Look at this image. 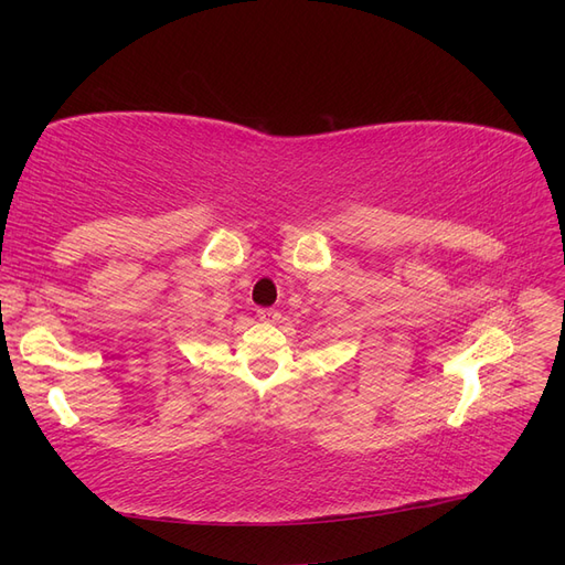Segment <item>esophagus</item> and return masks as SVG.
Listing matches in <instances>:
<instances>
[{
  "label": "esophagus",
  "mask_w": 565,
  "mask_h": 565,
  "mask_svg": "<svg viewBox=\"0 0 565 565\" xmlns=\"http://www.w3.org/2000/svg\"><path fill=\"white\" fill-rule=\"evenodd\" d=\"M256 316H259V320L273 322V320L278 318V311H276V309H256Z\"/></svg>",
  "instance_id": "34e87169"
}]
</instances>
